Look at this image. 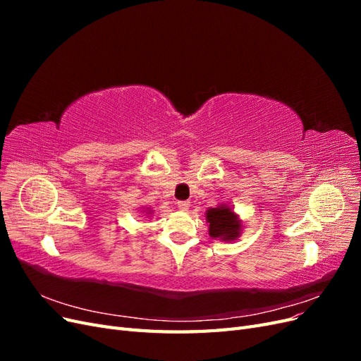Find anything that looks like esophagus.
<instances>
[{"instance_id": "obj_1", "label": "esophagus", "mask_w": 361, "mask_h": 361, "mask_svg": "<svg viewBox=\"0 0 361 361\" xmlns=\"http://www.w3.org/2000/svg\"><path fill=\"white\" fill-rule=\"evenodd\" d=\"M178 207H179L180 211H188L190 209V202H187V200L178 202Z\"/></svg>"}]
</instances>
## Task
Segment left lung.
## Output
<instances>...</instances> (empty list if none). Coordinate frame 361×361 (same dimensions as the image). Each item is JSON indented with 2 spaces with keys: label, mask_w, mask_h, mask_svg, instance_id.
Here are the masks:
<instances>
[{
  "label": "left lung",
  "mask_w": 361,
  "mask_h": 361,
  "mask_svg": "<svg viewBox=\"0 0 361 361\" xmlns=\"http://www.w3.org/2000/svg\"><path fill=\"white\" fill-rule=\"evenodd\" d=\"M206 221L209 223V235L212 238L232 243L241 236L243 221L233 212L232 206L226 203L218 204L216 207H209L206 211Z\"/></svg>",
  "instance_id": "left-lung-1"
}]
</instances>
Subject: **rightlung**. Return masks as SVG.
I'll list each match as a JSON object with an SVG mask.
<instances>
[{
  "label": "right lung",
  "instance_id": "1",
  "mask_svg": "<svg viewBox=\"0 0 361 361\" xmlns=\"http://www.w3.org/2000/svg\"><path fill=\"white\" fill-rule=\"evenodd\" d=\"M149 214H150V212H149Z\"/></svg>",
  "mask_w": 361,
  "mask_h": 361
}]
</instances>
